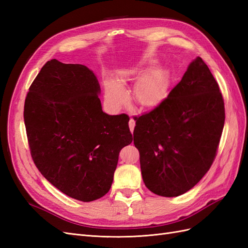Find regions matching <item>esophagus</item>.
I'll list each match as a JSON object with an SVG mask.
<instances>
[{"instance_id":"esophagus-1","label":"esophagus","mask_w":248,"mask_h":248,"mask_svg":"<svg viewBox=\"0 0 248 248\" xmlns=\"http://www.w3.org/2000/svg\"><path fill=\"white\" fill-rule=\"evenodd\" d=\"M128 125H129V129H130V131H131V132H133V129H134V126H136V121H134V120H133L132 118H130V120H129V123H128Z\"/></svg>"}]
</instances>
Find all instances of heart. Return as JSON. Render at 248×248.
<instances>
[{"label":"heart","mask_w":248,"mask_h":248,"mask_svg":"<svg viewBox=\"0 0 248 248\" xmlns=\"http://www.w3.org/2000/svg\"><path fill=\"white\" fill-rule=\"evenodd\" d=\"M140 77L138 69L125 70L118 80L107 78L103 81L104 97L112 108H121L127 100V93L123 85ZM169 90V77L161 69L149 71L141 76L133 89V99L140 108H154L166 98Z\"/></svg>","instance_id":"obj_1"}]
</instances>
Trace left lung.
<instances>
[{
  "label": "left lung",
  "instance_id": "obj_1",
  "mask_svg": "<svg viewBox=\"0 0 248 248\" xmlns=\"http://www.w3.org/2000/svg\"><path fill=\"white\" fill-rule=\"evenodd\" d=\"M134 120L133 142L145 185L158 196L178 197L212 166L224 125V102L211 71L198 57L168 98Z\"/></svg>",
  "mask_w": 248,
  "mask_h": 248
}]
</instances>
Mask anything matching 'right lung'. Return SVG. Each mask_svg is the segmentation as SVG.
<instances>
[{
	"label": "right lung",
	"instance_id": "obj_1",
	"mask_svg": "<svg viewBox=\"0 0 248 248\" xmlns=\"http://www.w3.org/2000/svg\"><path fill=\"white\" fill-rule=\"evenodd\" d=\"M92 70L52 59L29 89L24 119L32 158L49 183L92 202L110 188L121 149L131 144L129 117L102 110Z\"/></svg>",
	"mask_w": 248,
	"mask_h": 248
}]
</instances>
